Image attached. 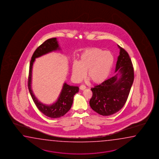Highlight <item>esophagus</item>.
<instances>
[{
  "mask_svg": "<svg viewBox=\"0 0 159 159\" xmlns=\"http://www.w3.org/2000/svg\"><path fill=\"white\" fill-rule=\"evenodd\" d=\"M86 88V87L84 85H83V84L81 85V86H80V89L81 90H84Z\"/></svg>",
  "mask_w": 159,
  "mask_h": 159,
  "instance_id": "esophagus-1",
  "label": "esophagus"
}]
</instances>
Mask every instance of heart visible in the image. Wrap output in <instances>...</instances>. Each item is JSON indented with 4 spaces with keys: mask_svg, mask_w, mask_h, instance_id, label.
<instances>
[{
    "mask_svg": "<svg viewBox=\"0 0 159 159\" xmlns=\"http://www.w3.org/2000/svg\"><path fill=\"white\" fill-rule=\"evenodd\" d=\"M115 62L113 53L109 51L93 47L81 53L77 61L72 64L73 78L80 81L86 76L94 84H100L105 81L110 75Z\"/></svg>",
    "mask_w": 159,
    "mask_h": 159,
    "instance_id": "obj_1",
    "label": "heart"
}]
</instances>
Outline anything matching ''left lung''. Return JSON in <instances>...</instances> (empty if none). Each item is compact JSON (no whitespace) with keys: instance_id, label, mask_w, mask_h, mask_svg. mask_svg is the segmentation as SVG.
Masks as SVG:
<instances>
[{"instance_id":"1","label":"left lung","mask_w":159,"mask_h":159,"mask_svg":"<svg viewBox=\"0 0 159 159\" xmlns=\"http://www.w3.org/2000/svg\"><path fill=\"white\" fill-rule=\"evenodd\" d=\"M118 47L120 51L116 66L117 74L91 89L93 96L90 106L100 115H112L121 109L134 81V68L130 56L124 48Z\"/></svg>"}]
</instances>
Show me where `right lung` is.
<instances>
[{
  "label": "right lung",
  "instance_id": "right-lung-1",
  "mask_svg": "<svg viewBox=\"0 0 159 159\" xmlns=\"http://www.w3.org/2000/svg\"><path fill=\"white\" fill-rule=\"evenodd\" d=\"M59 49V44L57 43L56 38H52L47 39L35 51L31 57L29 66L28 82L29 93L38 109L42 113H43L44 115L50 118H59L66 115L71 108L74 95L75 93H77L79 91V87L77 86H70L64 83L58 99L55 103L50 106L45 105L38 101L32 91L31 88V72L33 62L35 58L39 57L53 51Z\"/></svg>",
  "mask_w": 159,
  "mask_h": 159
}]
</instances>
